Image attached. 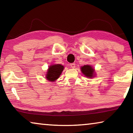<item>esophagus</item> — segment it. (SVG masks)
I'll use <instances>...</instances> for the list:
<instances>
[{
  "mask_svg": "<svg viewBox=\"0 0 133 133\" xmlns=\"http://www.w3.org/2000/svg\"><path fill=\"white\" fill-rule=\"evenodd\" d=\"M70 67H71V68L74 69V68H75L76 64H75V63H71L70 64Z\"/></svg>",
  "mask_w": 133,
  "mask_h": 133,
  "instance_id": "34e87169",
  "label": "esophagus"
}]
</instances>
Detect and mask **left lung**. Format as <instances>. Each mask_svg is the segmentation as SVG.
I'll return each instance as SVG.
<instances>
[{
    "label": "left lung",
    "mask_w": 133,
    "mask_h": 133,
    "mask_svg": "<svg viewBox=\"0 0 133 133\" xmlns=\"http://www.w3.org/2000/svg\"><path fill=\"white\" fill-rule=\"evenodd\" d=\"M81 70L83 75H84L86 77L90 78L94 77V70L90 65H84V66L81 67Z\"/></svg>",
    "instance_id": "obj_1"
}]
</instances>
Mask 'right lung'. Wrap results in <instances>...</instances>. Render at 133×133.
Masks as SVG:
<instances>
[{
  "mask_svg": "<svg viewBox=\"0 0 133 133\" xmlns=\"http://www.w3.org/2000/svg\"><path fill=\"white\" fill-rule=\"evenodd\" d=\"M64 67L61 64H54L49 67L48 72L47 73L46 78L50 82H54L59 77Z\"/></svg>",
  "mask_w": 133,
  "mask_h": 133,
  "instance_id": "1",
  "label": "right lung"
}]
</instances>
